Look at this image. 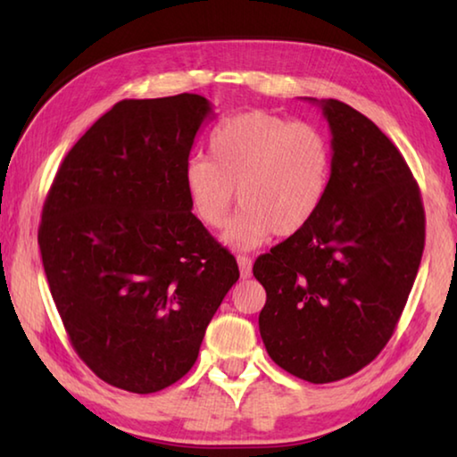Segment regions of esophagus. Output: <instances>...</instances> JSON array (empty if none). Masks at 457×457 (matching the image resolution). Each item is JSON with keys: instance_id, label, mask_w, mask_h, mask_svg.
Segmentation results:
<instances>
[{"instance_id": "esophagus-1", "label": "esophagus", "mask_w": 457, "mask_h": 457, "mask_svg": "<svg viewBox=\"0 0 457 457\" xmlns=\"http://www.w3.org/2000/svg\"><path fill=\"white\" fill-rule=\"evenodd\" d=\"M237 266H239V274L245 280V278L252 276V260L247 256H237Z\"/></svg>"}]
</instances>
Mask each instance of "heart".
I'll return each instance as SVG.
<instances>
[{
	"label": "heart",
	"instance_id": "heart-1",
	"mask_svg": "<svg viewBox=\"0 0 457 457\" xmlns=\"http://www.w3.org/2000/svg\"><path fill=\"white\" fill-rule=\"evenodd\" d=\"M210 159L191 157L183 187L195 218L221 228L234 207L223 242L252 250L276 234L290 237L319 213L332 175V145L319 127L266 111L236 114L213 129Z\"/></svg>",
	"mask_w": 457,
	"mask_h": 457
}]
</instances>
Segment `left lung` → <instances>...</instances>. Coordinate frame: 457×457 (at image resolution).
Returning <instances> with one entry per match:
<instances>
[{
    "instance_id": "8db88e82",
    "label": "left lung",
    "mask_w": 457,
    "mask_h": 457,
    "mask_svg": "<svg viewBox=\"0 0 457 457\" xmlns=\"http://www.w3.org/2000/svg\"><path fill=\"white\" fill-rule=\"evenodd\" d=\"M319 104L330 129L332 175L319 213L256 260L266 288L260 335L278 367L332 383L367 367L395 330L420 270V187L386 135L335 98Z\"/></svg>"
}]
</instances>
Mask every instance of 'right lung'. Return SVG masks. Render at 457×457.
Wrapping results in <instances>:
<instances>
[{
  "mask_svg": "<svg viewBox=\"0 0 457 457\" xmlns=\"http://www.w3.org/2000/svg\"><path fill=\"white\" fill-rule=\"evenodd\" d=\"M205 119L210 100L187 92L120 100L66 154L42 210L44 272L74 351L130 393L189 373L239 278L183 187Z\"/></svg>",
  "mask_w": 457,
  "mask_h": 457,
  "instance_id": "obj_1",
  "label": "right lung"
}]
</instances>
